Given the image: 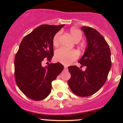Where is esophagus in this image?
Masks as SVG:
<instances>
[{
    "label": "esophagus",
    "mask_w": 123,
    "mask_h": 123,
    "mask_svg": "<svg viewBox=\"0 0 123 123\" xmlns=\"http://www.w3.org/2000/svg\"><path fill=\"white\" fill-rule=\"evenodd\" d=\"M64 69L65 70H67L68 69V67L66 65L64 66Z\"/></svg>",
    "instance_id": "34e87169"
}]
</instances>
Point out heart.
Returning a JSON list of instances; mask_svg holds the SVG:
<instances>
[{"mask_svg": "<svg viewBox=\"0 0 123 123\" xmlns=\"http://www.w3.org/2000/svg\"><path fill=\"white\" fill-rule=\"evenodd\" d=\"M69 34L73 40L76 42H79L83 37V33L81 31L76 28H72L69 30ZM61 32L56 33L54 36L53 43L54 46L59 44V39ZM55 59L56 61L64 65H69L78 58L79 54L76 51L66 50L62 48L57 49L55 52Z\"/></svg>", "mask_w": 123, "mask_h": 123, "instance_id": "heart-1", "label": "heart"}]
</instances>
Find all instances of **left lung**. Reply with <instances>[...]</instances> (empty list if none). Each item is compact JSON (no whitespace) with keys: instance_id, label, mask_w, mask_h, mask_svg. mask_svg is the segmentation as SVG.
<instances>
[{"instance_id":"left-lung-1","label":"left lung","mask_w":123,"mask_h":123,"mask_svg":"<svg viewBox=\"0 0 123 123\" xmlns=\"http://www.w3.org/2000/svg\"><path fill=\"white\" fill-rule=\"evenodd\" d=\"M81 29L87 38V46L79 62L82 67L86 66V70L82 71L76 66H69L71 77L68 85L76 95L86 97L97 92L106 81L111 65V53L99 32L88 26Z\"/></svg>"}]
</instances>
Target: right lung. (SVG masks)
<instances>
[{"instance_id": "add662e5", "label": "right lung", "mask_w": 123, "mask_h": 123, "mask_svg": "<svg viewBox=\"0 0 123 123\" xmlns=\"http://www.w3.org/2000/svg\"><path fill=\"white\" fill-rule=\"evenodd\" d=\"M63 26L40 25L21 42L14 60L15 79L21 91L31 99L46 98L51 90L52 81L63 69L59 62L42 66L44 61L51 60L53 37Z\"/></svg>"}]
</instances>
